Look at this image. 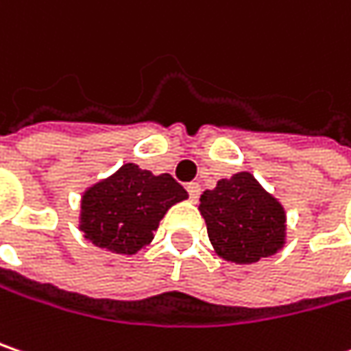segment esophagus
Segmentation results:
<instances>
[{
	"mask_svg": "<svg viewBox=\"0 0 351 351\" xmlns=\"http://www.w3.org/2000/svg\"><path fill=\"white\" fill-rule=\"evenodd\" d=\"M186 191H189L191 200L196 202V200H198V196H200V184H198V182H189V184H186Z\"/></svg>",
	"mask_w": 351,
	"mask_h": 351,
	"instance_id": "34e87169",
	"label": "esophagus"
}]
</instances>
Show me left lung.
Returning <instances> with one entry per match:
<instances>
[{
    "mask_svg": "<svg viewBox=\"0 0 351 351\" xmlns=\"http://www.w3.org/2000/svg\"><path fill=\"white\" fill-rule=\"evenodd\" d=\"M198 210L218 256L232 264H254L286 244V210L252 173L220 178L200 195Z\"/></svg>",
    "mask_w": 351,
    "mask_h": 351,
    "instance_id": "8db88e82",
    "label": "left lung"
}]
</instances>
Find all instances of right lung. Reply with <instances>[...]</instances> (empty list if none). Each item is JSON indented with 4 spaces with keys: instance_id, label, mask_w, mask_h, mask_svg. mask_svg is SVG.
I'll return each instance as SVG.
<instances>
[{
    "instance_id": "1",
    "label": "right lung",
    "mask_w": 351,
    "mask_h": 351,
    "mask_svg": "<svg viewBox=\"0 0 351 351\" xmlns=\"http://www.w3.org/2000/svg\"><path fill=\"white\" fill-rule=\"evenodd\" d=\"M189 193L169 173L153 175L125 162L119 171L85 189L79 230L95 246L133 256L151 244L160 218Z\"/></svg>"
}]
</instances>
